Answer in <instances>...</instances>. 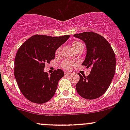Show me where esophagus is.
I'll use <instances>...</instances> for the list:
<instances>
[{
    "label": "esophagus",
    "instance_id": "34e87169",
    "mask_svg": "<svg viewBox=\"0 0 130 130\" xmlns=\"http://www.w3.org/2000/svg\"><path fill=\"white\" fill-rule=\"evenodd\" d=\"M65 75H69L71 74V73H70V72H67V71H66V72H65Z\"/></svg>",
    "mask_w": 130,
    "mask_h": 130
}]
</instances>
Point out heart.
Returning a JSON list of instances; mask_svg holds the SVG:
<instances>
[{
    "label": "heart",
    "instance_id": "b5f03b06",
    "mask_svg": "<svg viewBox=\"0 0 130 130\" xmlns=\"http://www.w3.org/2000/svg\"><path fill=\"white\" fill-rule=\"evenodd\" d=\"M82 45H83V44H82V43L79 41H74V42H73V43H72L73 47L75 48V50L78 48V47H80V46H82ZM60 51H61V48H58V49L57 50V51H56V54H57V55L59 54V53H60ZM74 64H75L74 61H71V60H67L62 63V64H61V67H62L63 69H71V68L73 67V66Z\"/></svg>",
    "mask_w": 130,
    "mask_h": 130
}]
</instances>
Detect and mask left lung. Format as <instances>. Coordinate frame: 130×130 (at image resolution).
Wrapping results in <instances>:
<instances>
[{"label":"left lung","instance_id":"1","mask_svg":"<svg viewBox=\"0 0 130 130\" xmlns=\"http://www.w3.org/2000/svg\"><path fill=\"white\" fill-rule=\"evenodd\" d=\"M84 41L87 54L82 65L90 68V74L82 76L76 84L78 94L84 99H95L103 95L111 83L116 69L115 52L103 36L94 32L75 34Z\"/></svg>","mask_w":130,"mask_h":130}]
</instances>
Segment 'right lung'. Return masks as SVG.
<instances>
[{
	"label": "right lung",
	"instance_id": "1",
	"mask_svg": "<svg viewBox=\"0 0 130 130\" xmlns=\"http://www.w3.org/2000/svg\"><path fill=\"white\" fill-rule=\"evenodd\" d=\"M70 35L58 37L36 35L21 46L14 60V76L23 95L34 103L43 104L55 94L59 80L64 75L61 69L48 76L45 63L55 59V52Z\"/></svg>",
	"mask_w": 130,
	"mask_h": 130
}]
</instances>
